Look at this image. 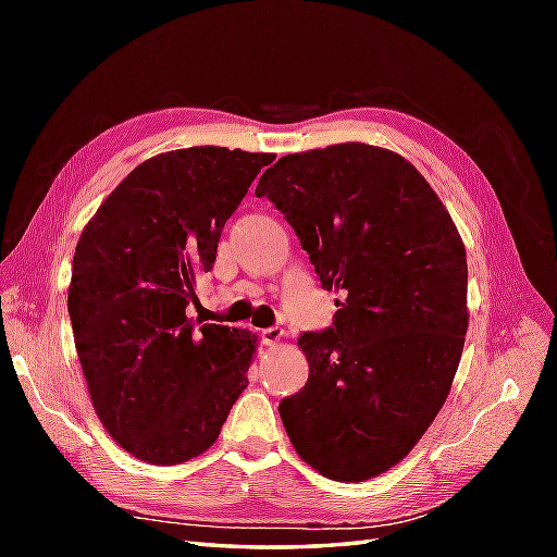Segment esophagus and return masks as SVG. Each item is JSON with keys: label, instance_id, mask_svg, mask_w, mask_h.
Listing matches in <instances>:
<instances>
[{"label": "esophagus", "instance_id": "1", "mask_svg": "<svg viewBox=\"0 0 557 557\" xmlns=\"http://www.w3.org/2000/svg\"><path fill=\"white\" fill-rule=\"evenodd\" d=\"M260 337H263V342L268 347H272V345H277V342H282V337H285V330L282 327H265L263 333H260Z\"/></svg>", "mask_w": 557, "mask_h": 557}]
</instances>
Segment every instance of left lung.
Here are the masks:
<instances>
[{"instance_id":"1","label":"left lung","mask_w":557,"mask_h":557,"mask_svg":"<svg viewBox=\"0 0 557 557\" xmlns=\"http://www.w3.org/2000/svg\"><path fill=\"white\" fill-rule=\"evenodd\" d=\"M256 194L342 294L335 325L297 342L309 381L282 399V423L318 474L373 479L411 453L453 387L469 327L465 242L409 160L357 140L280 158Z\"/></svg>"}]
</instances>
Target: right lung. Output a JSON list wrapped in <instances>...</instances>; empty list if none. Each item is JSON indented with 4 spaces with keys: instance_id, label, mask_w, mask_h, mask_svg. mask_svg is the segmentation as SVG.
Wrapping results in <instances>:
<instances>
[{
    "instance_id": "add662e5",
    "label": "right lung",
    "mask_w": 557,
    "mask_h": 557,
    "mask_svg": "<svg viewBox=\"0 0 557 557\" xmlns=\"http://www.w3.org/2000/svg\"><path fill=\"white\" fill-rule=\"evenodd\" d=\"M270 152L196 146L140 162L81 232L69 318L86 385L116 445L182 465L218 441L248 385L258 337L196 327L186 306L224 222Z\"/></svg>"
}]
</instances>
